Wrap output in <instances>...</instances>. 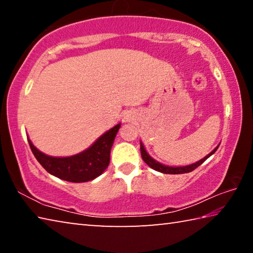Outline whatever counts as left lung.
I'll use <instances>...</instances> for the list:
<instances>
[{"mask_svg":"<svg viewBox=\"0 0 253 253\" xmlns=\"http://www.w3.org/2000/svg\"><path fill=\"white\" fill-rule=\"evenodd\" d=\"M219 147V146H217ZM214 148L213 151L209 154V155L205 156L202 160L194 163V164L192 165H187V166H182V168H170V166H166V165H163L161 163L156 162L155 160H153V158L148 155L147 152L145 151L144 148V145L140 143V154H142V158L143 161L146 163V164L149 166V168L157 170V172H161V173H164V174H184V173H190L192 170H194L195 169H198L199 166L204 163L205 161L208 160V158L212 155V154L215 153V151L217 149Z\"/></svg>","mask_w":253,"mask_h":253,"instance_id":"1","label":"left lung"}]
</instances>
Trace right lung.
Listing matches in <instances>:
<instances>
[{"instance_id":"add662e5","label":"right lung","mask_w":253,"mask_h":253,"mask_svg":"<svg viewBox=\"0 0 253 253\" xmlns=\"http://www.w3.org/2000/svg\"><path fill=\"white\" fill-rule=\"evenodd\" d=\"M119 128L121 124L100 136L84 152L70 157L48 156L38 151L31 140L28 142L37 161L51 175L72 183L88 182L104 173L109 165L110 149Z\"/></svg>"}]
</instances>
